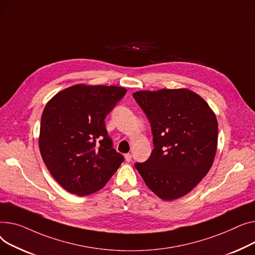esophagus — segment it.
<instances>
[{
  "label": "esophagus",
  "instance_id": "obj_1",
  "mask_svg": "<svg viewBox=\"0 0 255 255\" xmlns=\"http://www.w3.org/2000/svg\"><path fill=\"white\" fill-rule=\"evenodd\" d=\"M125 158H126V160H127L128 162H129V161L131 160V154H130V153H127V154L125 155Z\"/></svg>",
  "mask_w": 255,
  "mask_h": 255
}]
</instances>
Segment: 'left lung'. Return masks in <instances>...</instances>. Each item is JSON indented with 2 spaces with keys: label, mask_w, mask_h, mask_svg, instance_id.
<instances>
[{
  "label": "left lung",
  "mask_w": 255,
  "mask_h": 255,
  "mask_svg": "<svg viewBox=\"0 0 255 255\" xmlns=\"http://www.w3.org/2000/svg\"><path fill=\"white\" fill-rule=\"evenodd\" d=\"M132 97L150 123L154 146L149 158L134 167L160 199L185 196L212 167L218 140L215 114L185 88L141 91Z\"/></svg>",
  "instance_id": "8db88e82"
}]
</instances>
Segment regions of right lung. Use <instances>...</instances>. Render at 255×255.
Here are the masks:
<instances>
[{"mask_svg": "<svg viewBox=\"0 0 255 255\" xmlns=\"http://www.w3.org/2000/svg\"><path fill=\"white\" fill-rule=\"evenodd\" d=\"M126 93L118 86L78 84L56 94L45 106L40 152L67 191L83 197L100 190L125 160L113 148L105 118Z\"/></svg>", "mask_w": 255, "mask_h": 255, "instance_id": "right-lung-1", "label": "right lung"}]
</instances>
